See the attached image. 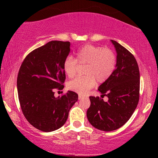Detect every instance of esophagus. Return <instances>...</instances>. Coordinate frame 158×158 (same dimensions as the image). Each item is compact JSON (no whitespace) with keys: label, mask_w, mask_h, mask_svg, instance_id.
Returning <instances> with one entry per match:
<instances>
[{"label":"esophagus","mask_w":158,"mask_h":158,"mask_svg":"<svg viewBox=\"0 0 158 158\" xmlns=\"http://www.w3.org/2000/svg\"><path fill=\"white\" fill-rule=\"evenodd\" d=\"M83 97L82 96H81V95H79L78 96V99L79 100H81V99H83Z\"/></svg>","instance_id":"esophagus-1"}]
</instances>
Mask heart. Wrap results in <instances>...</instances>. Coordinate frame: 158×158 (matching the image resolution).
<instances>
[{
  "label": "heart",
  "mask_w": 158,
  "mask_h": 158,
  "mask_svg": "<svg viewBox=\"0 0 158 158\" xmlns=\"http://www.w3.org/2000/svg\"><path fill=\"white\" fill-rule=\"evenodd\" d=\"M77 60L80 63H87L85 76L76 77L69 82L70 90L79 94H85L96 83H103L113 73L116 67V55L111 49L86 44L76 52ZM77 62L72 57L64 60L63 69L69 77L76 73Z\"/></svg>",
  "instance_id": "obj_1"
}]
</instances>
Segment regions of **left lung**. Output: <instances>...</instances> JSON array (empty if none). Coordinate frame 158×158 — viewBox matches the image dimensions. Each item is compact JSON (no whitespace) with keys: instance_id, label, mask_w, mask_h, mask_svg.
I'll return each mask as SVG.
<instances>
[{"instance_id":"8db88e82","label":"left lung","mask_w":158,"mask_h":158,"mask_svg":"<svg viewBox=\"0 0 158 158\" xmlns=\"http://www.w3.org/2000/svg\"><path fill=\"white\" fill-rule=\"evenodd\" d=\"M116 52L115 70L100 85L101 98L90 96L87 118L90 124L101 131H111L122 127L132 115L139 102V70L135 57L116 41L111 40Z\"/></svg>"}]
</instances>
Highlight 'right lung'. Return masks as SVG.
Masks as SVG:
<instances>
[{"mask_svg": "<svg viewBox=\"0 0 158 158\" xmlns=\"http://www.w3.org/2000/svg\"><path fill=\"white\" fill-rule=\"evenodd\" d=\"M70 51V42L51 41L29 53L19 69L17 90L21 110L39 130L49 132L62 127L78 99L71 90L62 96H54V89L64 87L63 63Z\"/></svg>", "mask_w": 158, "mask_h": 158, "instance_id": "right-lung-1", "label": "right lung"}]
</instances>
